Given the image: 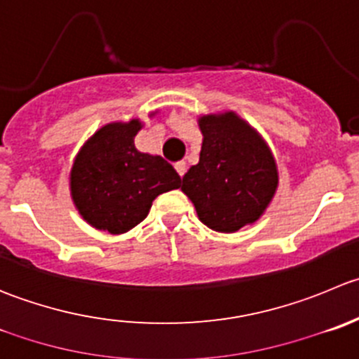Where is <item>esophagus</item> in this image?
Listing matches in <instances>:
<instances>
[{"label": "esophagus", "mask_w": 359, "mask_h": 359, "mask_svg": "<svg viewBox=\"0 0 359 359\" xmlns=\"http://www.w3.org/2000/svg\"><path fill=\"white\" fill-rule=\"evenodd\" d=\"M175 170H177V173H179L180 177H184V173H186V170H187L186 161H179V163H175Z\"/></svg>", "instance_id": "obj_1"}]
</instances>
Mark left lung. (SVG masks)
<instances>
[{
	"label": "left lung",
	"instance_id": "8db88e82",
	"mask_svg": "<svg viewBox=\"0 0 359 359\" xmlns=\"http://www.w3.org/2000/svg\"><path fill=\"white\" fill-rule=\"evenodd\" d=\"M200 161L182 177L180 191L198 219L219 233L254 224L279 186L276 158L264 138L233 110L198 117Z\"/></svg>",
	"mask_w": 359,
	"mask_h": 359
}]
</instances>
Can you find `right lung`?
<instances>
[{"mask_svg": "<svg viewBox=\"0 0 359 359\" xmlns=\"http://www.w3.org/2000/svg\"><path fill=\"white\" fill-rule=\"evenodd\" d=\"M156 112L149 114L154 117ZM140 119L116 121L87 138L69 170V194L87 224L110 235L130 231L147 217L152 201L179 189L180 177L161 156L140 152Z\"/></svg>", "mask_w": 359, "mask_h": 359, "instance_id": "right-lung-1", "label": "right lung"}]
</instances>
